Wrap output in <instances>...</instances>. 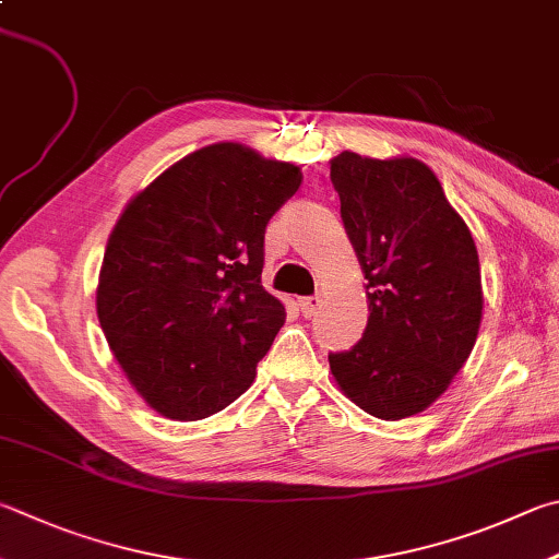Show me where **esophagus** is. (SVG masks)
Returning a JSON list of instances; mask_svg holds the SVG:
<instances>
[{"instance_id":"34e87169","label":"esophagus","mask_w":559,"mask_h":559,"mask_svg":"<svg viewBox=\"0 0 559 559\" xmlns=\"http://www.w3.org/2000/svg\"><path fill=\"white\" fill-rule=\"evenodd\" d=\"M298 306H300V312L306 314V318H312V314L320 310V306H322V298H320V296L300 298V300H298Z\"/></svg>"}]
</instances>
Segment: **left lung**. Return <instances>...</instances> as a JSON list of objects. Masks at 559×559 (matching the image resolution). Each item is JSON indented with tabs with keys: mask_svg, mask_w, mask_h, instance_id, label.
Segmentation results:
<instances>
[{
	"mask_svg": "<svg viewBox=\"0 0 559 559\" xmlns=\"http://www.w3.org/2000/svg\"><path fill=\"white\" fill-rule=\"evenodd\" d=\"M330 180L369 302L361 340L330 354V371L373 418H411L450 389L474 349L484 310L479 253L418 158L342 151Z\"/></svg>",
	"mask_w": 559,
	"mask_h": 559,
	"instance_id": "8db88e82",
	"label": "left lung"
}]
</instances>
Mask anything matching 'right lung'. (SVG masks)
<instances>
[{
  "label": "right lung",
  "mask_w": 559,
  "mask_h": 559,
  "mask_svg": "<svg viewBox=\"0 0 559 559\" xmlns=\"http://www.w3.org/2000/svg\"><path fill=\"white\" fill-rule=\"evenodd\" d=\"M302 174L237 141L176 160L107 239L97 318L148 408L202 420L237 401L286 322L261 286L263 235Z\"/></svg>",
  "instance_id": "right-lung-1"
}]
</instances>
